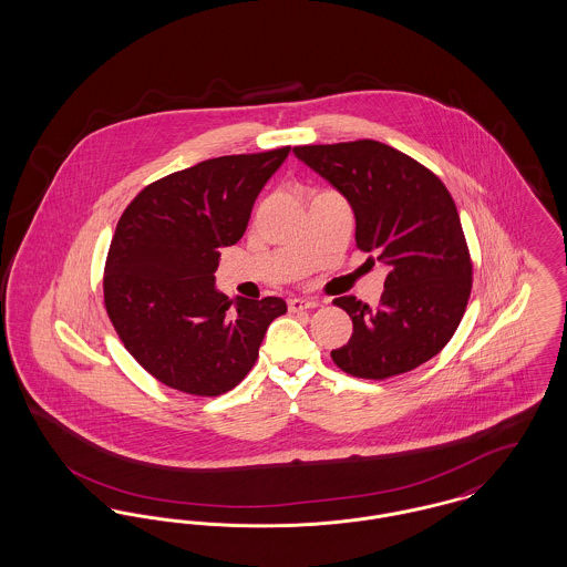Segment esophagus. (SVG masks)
I'll list each match as a JSON object with an SVG mask.
<instances>
[{"label":"esophagus","mask_w":567,"mask_h":567,"mask_svg":"<svg viewBox=\"0 0 567 567\" xmlns=\"http://www.w3.org/2000/svg\"><path fill=\"white\" fill-rule=\"evenodd\" d=\"M319 301L317 299H308V297H291L289 299V310L291 312H299V310H312L317 308Z\"/></svg>","instance_id":"34e87169"}]
</instances>
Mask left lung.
<instances>
[{
  "label": "left lung",
  "instance_id": "8db88e82",
  "mask_svg": "<svg viewBox=\"0 0 567 567\" xmlns=\"http://www.w3.org/2000/svg\"><path fill=\"white\" fill-rule=\"evenodd\" d=\"M297 159L340 190L354 213V240L389 268L378 308L333 299L352 319L351 340L331 351L357 378L398 377L453 338L472 291V261L457 206L425 165L377 142L296 146Z\"/></svg>",
  "mask_w": 567,
  "mask_h": 567
}]
</instances>
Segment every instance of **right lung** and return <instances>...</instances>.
<instances>
[{"mask_svg":"<svg viewBox=\"0 0 567 567\" xmlns=\"http://www.w3.org/2000/svg\"><path fill=\"white\" fill-rule=\"evenodd\" d=\"M291 146L227 155L144 187L118 218L104 301L135 361L163 384L202 398L231 391L259 357L280 297L229 299L215 285L220 248L246 231L257 195Z\"/></svg>","mask_w":567,"mask_h":567,"instance_id":"obj_1","label":"right lung"}]
</instances>
